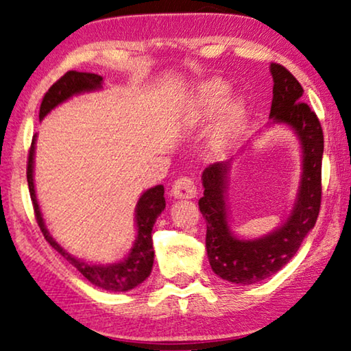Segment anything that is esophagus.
<instances>
[{"label":"esophagus","mask_w":351,"mask_h":351,"mask_svg":"<svg viewBox=\"0 0 351 351\" xmlns=\"http://www.w3.org/2000/svg\"><path fill=\"white\" fill-rule=\"evenodd\" d=\"M171 197L178 199H190L197 197V186L187 176L178 178L171 187Z\"/></svg>","instance_id":"obj_1"}]
</instances>
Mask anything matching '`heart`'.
<instances>
[{"label":"heart","instance_id":"heart-1","mask_svg":"<svg viewBox=\"0 0 351 351\" xmlns=\"http://www.w3.org/2000/svg\"><path fill=\"white\" fill-rule=\"evenodd\" d=\"M229 93V83L223 79H210L204 82L195 93L192 121L203 122L215 116L224 106ZM226 104L215 128L212 130L209 142H207V150L212 156H221L234 145L241 122L245 121L246 116L247 104L245 97L235 96Z\"/></svg>","mask_w":351,"mask_h":351}]
</instances>
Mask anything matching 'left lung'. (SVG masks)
<instances>
[{"instance_id":"8db88e82","label":"left lung","mask_w":351,"mask_h":351,"mask_svg":"<svg viewBox=\"0 0 351 351\" xmlns=\"http://www.w3.org/2000/svg\"><path fill=\"white\" fill-rule=\"evenodd\" d=\"M274 88L269 119L293 130L302 147V178L293 210L271 234L243 240L230 230L226 190L232 159L215 162L203 171L204 197L199 210L207 224L206 249L212 271L223 280L254 285L276 274L294 257L314 228L322 199L324 133L316 112L302 102L304 88L278 63L269 66Z\"/></svg>"}]
</instances>
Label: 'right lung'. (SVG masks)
Returning a JSON list of instances; mask_svg holds the SVG:
<instances>
[{
	"label": "right lung",
	"instance_id": "1",
	"mask_svg": "<svg viewBox=\"0 0 351 351\" xmlns=\"http://www.w3.org/2000/svg\"><path fill=\"white\" fill-rule=\"evenodd\" d=\"M102 77L91 73H79V71H68L66 74L60 77L54 85H52L45 94L43 100L40 105V121L46 114L56 108L57 105L66 102L68 99L82 93L96 91L102 88ZM35 141L37 134L34 136L31 150H29L27 158V186L29 193H31L35 218L40 226V230L43 232L46 241L62 255L64 260H68L80 274L88 278L94 287H99L106 291H114V293H125L138 287L145 278L150 276L154 260L153 251V240L152 230L153 224L156 223V218L161 215L165 209V198H164V186H154L148 189L147 192L141 195V198L136 204V228H138V235H136L134 245L130 249L128 255L119 263L112 265H93L86 263L74 255L68 254L58 243L52 239V235L47 230L43 215H41L37 193H35L34 186V156H35Z\"/></svg>",
	"mask_w": 351,
	"mask_h": 351
}]
</instances>
